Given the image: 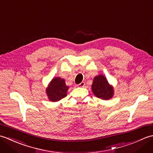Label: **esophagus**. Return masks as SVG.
I'll use <instances>...</instances> for the list:
<instances>
[{
    "label": "esophagus",
    "instance_id": "esophagus-1",
    "mask_svg": "<svg viewBox=\"0 0 153 153\" xmlns=\"http://www.w3.org/2000/svg\"><path fill=\"white\" fill-rule=\"evenodd\" d=\"M85 83L84 82H81L79 84H78V85H77V86L80 87H83L84 86H85Z\"/></svg>",
    "mask_w": 153,
    "mask_h": 153
}]
</instances>
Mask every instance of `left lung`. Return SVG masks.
<instances>
[{
  "mask_svg": "<svg viewBox=\"0 0 153 153\" xmlns=\"http://www.w3.org/2000/svg\"><path fill=\"white\" fill-rule=\"evenodd\" d=\"M92 91L97 97L102 100H108L113 95V89L102 75L95 77L92 84Z\"/></svg>",
  "mask_w": 153,
  "mask_h": 153,
  "instance_id": "1",
  "label": "left lung"
}]
</instances>
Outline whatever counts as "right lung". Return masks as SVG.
Here are the masks:
<instances>
[{"label": "right lung", "mask_w": 153, "mask_h": 153, "mask_svg": "<svg viewBox=\"0 0 153 153\" xmlns=\"http://www.w3.org/2000/svg\"><path fill=\"white\" fill-rule=\"evenodd\" d=\"M68 87L65 84V81L60 77H55L51 81L46 91L48 99L53 102L58 101L67 96Z\"/></svg>", "instance_id": "1"}]
</instances>
